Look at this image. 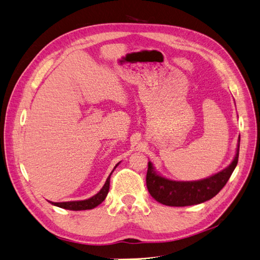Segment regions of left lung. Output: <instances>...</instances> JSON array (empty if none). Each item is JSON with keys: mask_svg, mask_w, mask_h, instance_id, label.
<instances>
[{"mask_svg": "<svg viewBox=\"0 0 260 260\" xmlns=\"http://www.w3.org/2000/svg\"><path fill=\"white\" fill-rule=\"evenodd\" d=\"M240 139L237 154L233 161L222 171L209 178L199 181H172L158 176L154 171L153 164L148 161L146 186L153 198L167 206H191L206 202L216 196L231 177L239 160Z\"/></svg>", "mask_w": 260, "mask_h": 260, "instance_id": "obj_1", "label": "left lung"}]
</instances>
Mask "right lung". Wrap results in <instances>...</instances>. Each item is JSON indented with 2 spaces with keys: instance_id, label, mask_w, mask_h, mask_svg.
I'll return each mask as SVG.
<instances>
[{
  "instance_id": "obj_1",
  "label": "right lung",
  "mask_w": 260,
  "mask_h": 260,
  "mask_svg": "<svg viewBox=\"0 0 260 260\" xmlns=\"http://www.w3.org/2000/svg\"><path fill=\"white\" fill-rule=\"evenodd\" d=\"M117 165L115 166V168L117 167ZM113 171L111 172V175H109V177L107 178L104 186L101 188V191L98 194L92 196L91 199L84 200V201H75V202H62V203H53V202H51V203L55 206L64 208V209H69V210H86V209H92L94 207H96L98 205H100V204L105 200L106 195L109 191V180H111V176L113 174Z\"/></svg>"
}]
</instances>
